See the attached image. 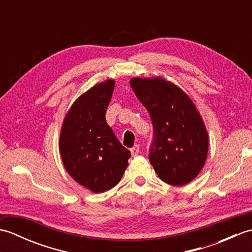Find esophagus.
<instances>
[{
    "mask_svg": "<svg viewBox=\"0 0 252 252\" xmlns=\"http://www.w3.org/2000/svg\"><path fill=\"white\" fill-rule=\"evenodd\" d=\"M130 152H131V155L133 157H135V156H137L138 155V153H140V146L138 145H135V146H133L131 149H130Z\"/></svg>",
    "mask_w": 252,
    "mask_h": 252,
    "instance_id": "obj_1",
    "label": "esophagus"
}]
</instances>
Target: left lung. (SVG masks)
Segmentation results:
<instances>
[{
	"label": "left lung",
	"instance_id": "obj_1",
	"mask_svg": "<svg viewBox=\"0 0 252 252\" xmlns=\"http://www.w3.org/2000/svg\"><path fill=\"white\" fill-rule=\"evenodd\" d=\"M131 88L153 123L148 158L165 183L182 186L200 172L208 153V133L191 99L161 78H133Z\"/></svg>",
	"mask_w": 252,
	"mask_h": 252
}]
</instances>
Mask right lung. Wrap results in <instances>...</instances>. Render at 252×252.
Here are the masks:
<instances>
[{
	"label": "right lung",
	"mask_w": 252,
	"mask_h": 252,
	"mask_svg": "<svg viewBox=\"0 0 252 252\" xmlns=\"http://www.w3.org/2000/svg\"><path fill=\"white\" fill-rule=\"evenodd\" d=\"M114 88V80H107L80 96L61 132L60 151L67 172L93 192L106 191L119 183L131 157L106 122Z\"/></svg>",
	"instance_id": "right-lung-1"
}]
</instances>
